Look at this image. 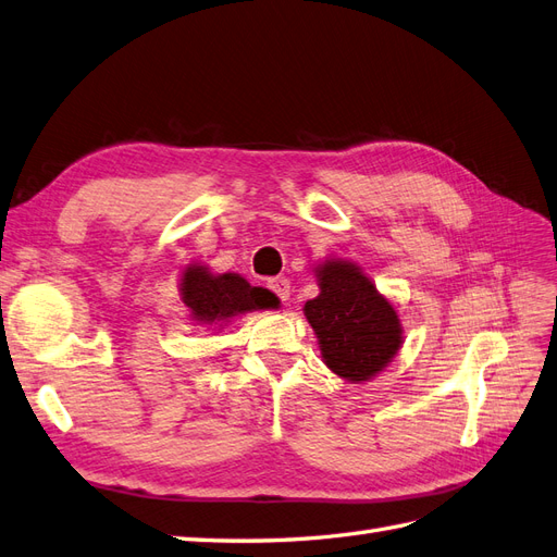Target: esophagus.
Here are the masks:
<instances>
[{
	"instance_id": "esophagus-1",
	"label": "esophagus",
	"mask_w": 557,
	"mask_h": 557,
	"mask_svg": "<svg viewBox=\"0 0 557 557\" xmlns=\"http://www.w3.org/2000/svg\"><path fill=\"white\" fill-rule=\"evenodd\" d=\"M267 287L281 299V301H287L290 299V293H293V285L290 281H287L285 276H276V278H270V283H267Z\"/></svg>"
}]
</instances>
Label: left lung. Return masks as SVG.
Segmentation results:
<instances>
[{
    "instance_id": "8db88e82",
    "label": "left lung",
    "mask_w": 557,
    "mask_h": 557,
    "mask_svg": "<svg viewBox=\"0 0 557 557\" xmlns=\"http://www.w3.org/2000/svg\"><path fill=\"white\" fill-rule=\"evenodd\" d=\"M320 295L304 313L318 334L327 367L350 382L371 380L400 348V322L375 285L345 260L318 267Z\"/></svg>"
}]
</instances>
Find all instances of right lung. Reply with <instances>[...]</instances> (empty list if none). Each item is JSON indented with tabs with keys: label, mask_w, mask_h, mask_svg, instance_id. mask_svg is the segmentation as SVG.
<instances>
[{
	"label": "right lung",
	"mask_w": 557,
	"mask_h": 557,
	"mask_svg": "<svg viewBox=\"0 0 557 557\" xmlns=\"http://www.w3.org/2000/svg\"><path fill=\"white\" fill-rule=\"evenodd\" d=\"M182 301L198 322H225L246 311L276 306V297L264 287H253L239 274L214 276L200 264L188 267L182 276Z\"/></svg>",
	"instance_id": "obj_1"
}]
</instances>
